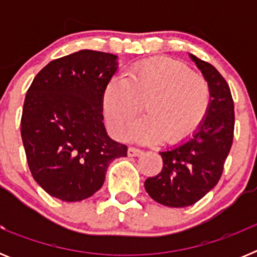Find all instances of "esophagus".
Instances as JSON below:
<instances>
[{
	"label": "esophagus",
	"mask_w": 257,
	"mask_h": 257,
	"mask_svg": "<svg viewBox=\"0 0 257 257\" xmlns=\"http://www.w3.org/2000/svg\"><path fill=\"white\" fill-rule=\"evenodd\" d=\"M127 154L130 157H138V156H142L143 151L139 148H135V147H130L128 151H127Z\"/></svg>",
	"instance_id": "obj_1"
}]
</instances>
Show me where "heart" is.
<instances>
[{"label": "heart", "instance_id": "obj_1", "mask_svg": "<svg viewBox=\"0 0 257 257\" xmlns=\"http://www.w3.org/2000/svg\"><path fill=\"white\" fill-rule=\"evenodd\" d=\"M130 136L144 143L178 144L188 139L205 121L211 105L206 78L172 59H157L134 64L124 78L113 77L103 91V112L109 128L124 138L142 110Z\"/></svg>", "mask_w": 257, "mask_h": 257}]
</instances>
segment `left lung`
Masks as SVG:
<instances>
[{
    "label": "left lung",
    "instance_id": "1",
    "mask_svg": "<svg viewBox=\"0 0 257 257\" xmlns=\"http://www.w3.org/2000/svg\"><path fill=\"white\" fill-rule=\"evenodd\" d=\"M189 56L210 85L211 105L192 138L160 152L162 171L145 180L149 196L169 207L194 205L219 183L234 134V103L229 85L210 63Z\"/></svg>",
    "mask_w": 257,
    "mask_h": 257
}]
</instances>
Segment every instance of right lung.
<instances>
[{
  "label": "right lung",
  "instance_id": "add662e5",
  "mask_svg": "<svg viewBox=\"0 0 257 257\" xmlns=\"http://www.w3.org/2000/svg\"><path fill=\"white\" fill-rule=\"evenodd\" d=\"M118 56L81 50L41 69L23 106L22 139L32 176L50 196L65 202L91 197L109 163L127 156L103 123V91Z\"/></svg>",
  "mask_w": 257,
  "mask_h": 257
}]
</instances>
